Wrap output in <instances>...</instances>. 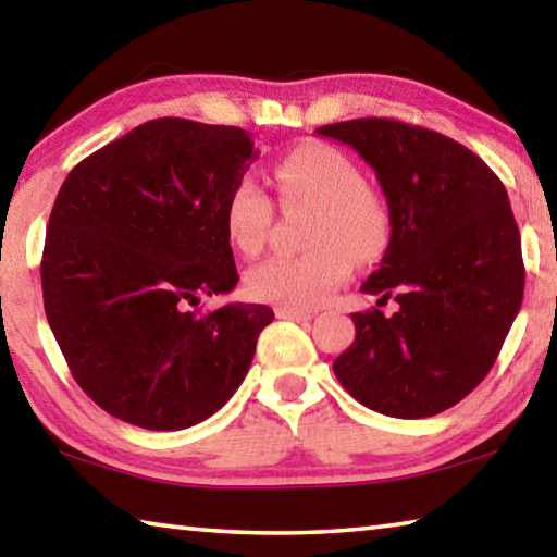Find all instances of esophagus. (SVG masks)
<instances>
[{
  "label": "esophagus",
  "mask_w": 557,
  "mask_h": 557,
  "mask_svg": "<svg viewBox=\"0 0 557 557\" xmlns=\"http://www.w3.org/2000/svg\"><path fill=\"white\" fill-rule=\"evenodd\" d=\"M275 312L280 319H292V322H309V319H312V312H301V309L292 307H277Z\"/></svg>",
  "instance_id": "34e87169"
}]
</instances>
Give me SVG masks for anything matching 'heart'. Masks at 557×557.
<instances>
[{"label":"heart","mask_w":557,"mask_h":557,"mask_svg":"<svg viewBox=\"0 0 557 557\" xmlns=\"http://www.w3.org/2000/svg\"><path fill=\"white\" fill-rule=\"evenodd\" d=\"M272 182L285 209H314L305 256H275L245 275V292L258 301L314 309L344 285L354 260L381 256L388 221L366 191V176L351 157L329 145H299L272 166ZM272 201L256 178L243 176L223 201L225 238L240 256H258L268 240Z\"/></svg>","instance_id":"obj_1"}]
</instances>
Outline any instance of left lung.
Returning <instances> with one entry per match:
<instances>
[{"instance_id":"obj_1","label":"left lung","mask_w":557,"mask_h":557,"mask_svg":"<svg viewBox=\"0 0 557 557\" xmlns=\"http://www.w3.org/2000/svg\"><path fill=\"white\" fill-rule=\"evenodd\" d=\"M373 166L391 240L363 282L398 312L351 314L354 344L334 361L354 398L391 418H430L492 371L523 301L521 233L508 194L471 149L435 129L361 117L317 129Z\"/></svg>"}]
</instances>
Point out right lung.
Here are the masks:
<instances>
[{
	"mask_svg": "<svg viewBox=\"0 0 557 557\" xmlns=\"http://www.w3.org/2000/svg\"><path fill=\"white\" fill-rule=\"evenodd\" d=\"M240 127L159 117L83 159L55 196L44 309L75 383L112 418L184 430L238 391L275 312H191L238 282L223 201L248 172Z\"/></svg>",
	"mask_w": 557,
	"mask_h": 557,
	"instance_id": "add662e5",
	"label": "right lung"
}]
</instances>
